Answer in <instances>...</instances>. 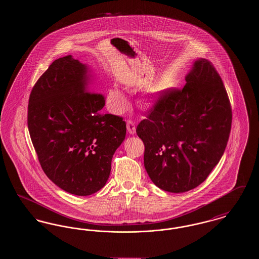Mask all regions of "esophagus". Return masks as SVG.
<instances>
[{
    "instance_id": "esophagus-1",
    "label": "esophagus",
    "mask_w": 259,
    "mask_h": 259,
    "mask_svg": "<svg viewBox=\"0 0 259 259\" xmlns=\"http://www.w3.org/2000/svg\"><path fill=\"white\" fill-rule=\"evenodd\" d=\"M127 130H128V133L131 134V135H134L136 133V126L135 123L131 120H128L127 121Z\"/></svg>"
}]
</instances>
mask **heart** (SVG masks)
<instances>
[{"instance_id":"1","label":"heart","mask_w":259,"mask_h":259,"mask_svg":"<svg viewBox=\"0 0 259 259\" xmlns=\"http://www.w3.org/2000/svg\"><path fill=\"white\" fill-rule=\"evenodd\" d=\"M107 103H108L109 107L111 108V111L117 112V113L125 111L129 104L128 99L126 98V96L121 92V90L118 89L117 87H112L108 90ZM139 103L142 107L148 108L153 105L154 100L150 96H144L140 99Z\"/></svg>"}]
</instances>
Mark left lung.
<instances>
[{
	"label": "left lung",
	"mask_w": 259,
	"mask_h": 259,
	"mask_svg": "<svg viewBox=\"0 0 259 259\" xmlns=\"http://www.w3.org/2000/svg\"><path fill=\"white\" fill-rule=\"evenodd\" d=\"M183 90H171L137 127L144 164L162 190L183 193L201 185L226 148L232 111L222 78L208 60L192 62Z\"/></svg>",
	"instance_id": "obj_1"
}]
</instances>
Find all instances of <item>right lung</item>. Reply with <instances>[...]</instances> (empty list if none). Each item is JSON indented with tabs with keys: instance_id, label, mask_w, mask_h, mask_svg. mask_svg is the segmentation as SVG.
I'll return each instance as SVG.
<instances>
[{
	"instance_id": "1",
	"label": "right lung",
	"mask_w": 259,
	"mask_h": 259,
	"mask_svg": "<svg viewBox=\"0 0 259 259\" xmlns=\"http://www.w3.org/2000/svg\"><path fill=\"white\" fill-rule=\"evenodd\" d=\"M93 80L87 64L67 55L38 78L28 105V129L44 172L77 196L104 187L126 136L121 117L101 113L105 99L90 90Z\"/></svg>"
}]
</instances>
